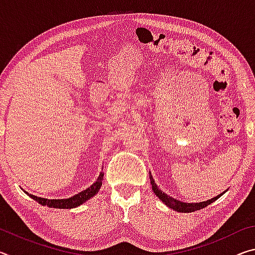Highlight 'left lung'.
Here are the masks:
<instances>
[{
	"label": "left lung",
	"instance_id": "left-lung-1",
	"mask_svg": "<svg viewBox=\"0 0 255 255\" xmlns=\"http://www.w3.org/2000/svg\"><path fill=\"white\" fill-rule=\"evenodd\" d=\"M149 178H150V183H152V189H153L155 195H156L159 198V199H161L167 207H170V208L174 209L176 211H180V213H192V211H196V210L205 208V207H207L208 205L213 204L215 200H217L219 197H222L223 193H224L223 192L222 195L215 197V198H213V199H209V200L204 201V202H199V204H187V202L175 200L172 197L167 196L166 193H164L162 190L157 187L156 183L154 182V180H153L152 175H150V174H149Z\"/></svg>",
	"mask_w": 255,
	"mask_h": 255
}]
</instances>
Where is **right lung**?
Listing matches in <instances>:
<instances>
[{
	"label": "right lung",
	"instance_id": "add662e5",
	"mask_svg": "<svg viewBox=\"0 0 255 255\" xmlns=\"http://www.w3.org/2000/svg\"><path fill=\"white\" fill-rule=\"evenodd\" d=\"M102 180H103V173H100L98 180L91 185V187H89L88 189L84 190V191L79 192L75 196L67 198V199H45V198L29 195V193L28 195L31 197L33 200L39 202L40 205L50 207V208H59V209L75 208V207L84 204L86 200H89L90 198H92L93 196L97 195V193L99 192V190H100V187L102 185Z\"/></svg>",
	"mask_w": 255,
	"mask_h": 255
}]
</instances>
